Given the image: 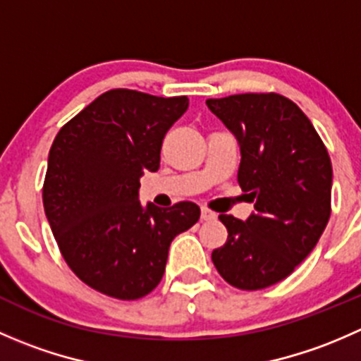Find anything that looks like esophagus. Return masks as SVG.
<instances>
[{
    "label": "esophagus",
    "instance_id": "esophagus-1",
    "mask_svg": "<svg viewBox=\"0 0 361 361\" xmlns=\"http://www.w3.org/2000/svg\"><path fill=\"white\" fill-rule=\"evenodd\" d=\"M216 218V213H213V211L206 209V207H202L201 209V220L202 221H209V220H214Z\"/></svg>",
    "mask_w": 361,
    "mask_h": 361
}]
</instances>
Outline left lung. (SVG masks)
Wrapping results in <instances>:
<instances>
[{
  "instance_id": "obj_1",
  "label": "left lung",
  "mask_w": 361,
  "mask_h": 361,
  "mask_svg": "<svg viewBox=\"0 0 361 361\" xmlns=\"http://www.w3.org/2000/svg\"><path fill=\"white\" fill-rule=\"evenodd\" d=\"M238 140V181L255 211L245 221L220 214L228 238L211 255L228 285L262 290L307 258L330 218L332 162L311 120L279 94L207 99Z\"/></svg>"
}]
</instances>
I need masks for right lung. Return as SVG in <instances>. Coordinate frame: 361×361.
<instances>
[{"label": "right lung", "instance_id": "obj_1", "mask_svg": "<svg viewBox=\"0 0 361 361\" xmlns=\"http://www.w3.org/2000/svg\"><path fill=\"white\" fill-rule=\"evenodd\" d=\"M187 108V96L108 90L54 140L43 207L64 260L90 288L122 300L148 295L173 239L201 216L194 202H140L141 176L159 169L164 136Z\"/></svg>", "mask_w": 361, "mask_h": 361}]
</instances>
